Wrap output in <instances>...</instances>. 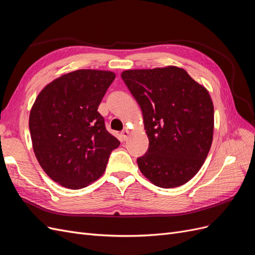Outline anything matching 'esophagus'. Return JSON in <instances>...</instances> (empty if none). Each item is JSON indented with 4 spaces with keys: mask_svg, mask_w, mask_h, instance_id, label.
Listing matches in <instances>:
<instances>
[{
    "mask_svg": "<svg viewBox=\"0 0 255 255\" xmlns=\"http://www.w3.org/2000/svg\"><path fill=\"white\" fill-rule=\"evenodd\" d=\"M121 136H122V138H124L125 140H127L128 138V136H129V129L128 128H125L124 130L121 131Z\"/></svg>",
    "mask_w": 255,
    "mask_h": 255,
    "instance_id": "esophagus-1",
    "label": "esophagus"
}]
</instances>
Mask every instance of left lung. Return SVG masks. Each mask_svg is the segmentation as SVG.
Masks as SVG:
<instances>
[{
	"label": "left lung",
	"mask_w": 255,
	"mask_h": 255,
	"mask_svg": "<svg viewBox=\"0 0 255 255\" xmlns=\"http://www.w3.org/2000/svg\"><path fill=\"white\" fill-rule=\"evenodd\" d=\"M121 78L142 111L148 138L138 168L157 187L182 186L200 170L212 144L211 96L177 66L127 69Z\"/></svg>",
	"instance_id": "left-lung-1"
}]
</instances>
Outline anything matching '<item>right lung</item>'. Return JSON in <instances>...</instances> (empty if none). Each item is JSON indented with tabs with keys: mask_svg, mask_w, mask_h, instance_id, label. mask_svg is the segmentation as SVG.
<instances>
[{
	"mask_svg": "<svg viewBox=\"0 0 255 255\" xmlns=\"http://www.w3.org/2000/svg\"><path fill=\"white\" fill-rule=\"evenodd\" d=\"M115 73L78 69L52 80L29 114L32 148L41 168L60 186L79 190L100 178L119 140L105 129L98 107Z\"/></svg>",
	"mask_w": 255,
	"mask_h": 255,
	"instance_id": "obj_1",
	"label": "right lung"
}]
</instances>
